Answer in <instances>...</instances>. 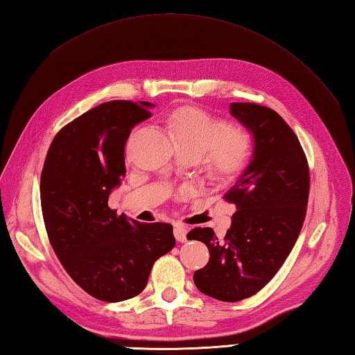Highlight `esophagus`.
Segmentation results:
<instances>
[{"mask_svg": "<svg viewBox=\"0 0 355 355\" xmlns=\"http://www.w3.org/2000/svg\"><path fill=\"white\" fill-rule=\"evenodd\" d=\"M173 235H175V239L178 243H184L187 236V227L183 224H175L173 225Z\"/></svg>", "mask_w": 355, "mask_h": 355, "instance_id": "34e87169", "label": "esophagus"}]
</instances>
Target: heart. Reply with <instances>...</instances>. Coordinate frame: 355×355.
Here are the masks:
<instances>
[{"mask_svg":"<svg viewBox=\"0 0 355 355\" xmlns=\"http://www.w3.org/2000/svg\"><path fill=\"white\" fill-rule=\"evenodd\" d=\"M168 130L180 149L205 157L216 178H233L250 162L253 141L245 128L224 125L198 108H182L168 119Z\"/></svg>","mask_w":355,"mask_h":355,"instance_id":"b5f03b06","label":"heart"}]
</instances>
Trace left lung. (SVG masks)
I'll return each mask as SVG.
<instances>
[{
  "instance_id": "obj_1",
  "label": "left lung",
  "mask_w": 355,
  "mask_h": 355,
  "mask_svg": "<svg viewBox=\"0 0 355 355\" xmlns=\"http://www.w3.org/2000/svg\"><path fill=\"white\" fill-rule=\"evenodd\" d=\"M230 114L253 140L250 162L224 195L236 212L223 239L209 227L187 233L210 254L207 266L193 273L195 285L223 302L253 296L277 273L302 229L310 192L304 149L276 111L233 102Z\"/></svg>"
}]
</instances>
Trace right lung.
I'll return each instance as SVG.
<instances>
[{
    "mask_svg": "<svg viewBox=\"0 0 355 355\" xmlns=\"http://www.w3.org/2000/svg\"><path fill=\"white\" fill-rule=\"evenodd\" d=\"M153 107L105 102L64 126L45 157L41 206L51 247L73 281L103 302L140 294L154 262L175 245L171 224H143L108 206L126 173V140Z\"/></svg>",
    "mask_w": 355,
    "mask_h": 355,
    "instance_id": "1",
    "label": "right lung"
}]
</instances>
